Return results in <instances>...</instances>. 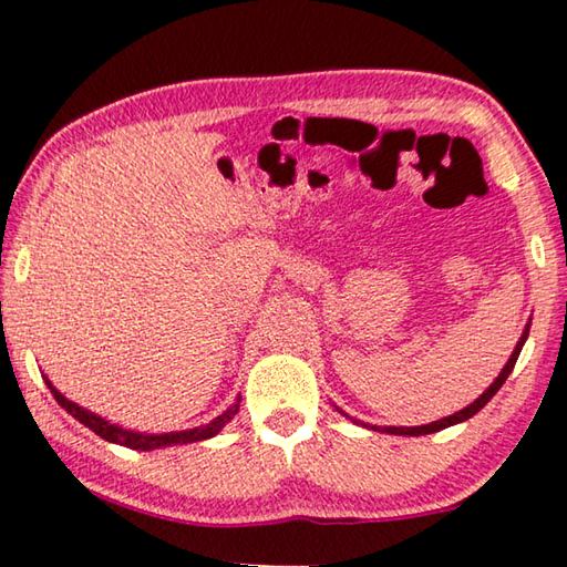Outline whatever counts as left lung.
<instances>
[{
    "label": "left lung",
    "mask_w": 567,
    "mask_h": 567,
    "mask_svg": "<svg viewBox=\"0 0 567 567\" xmlns=\"http://www.w3.org/2000/svg\"><path fill=\"white\" fill-rule=\"evenodd\" d=\"M527 332H530V322L525 324V330H523V334H520V340H517V344H515V350H513V354H511V360L505 362V368L501 370V375L495 378V382L491 388H487L483 395H480L475 402H470L467 408H463L460 412H455V415H447V417H443V420H435V422H430V425H417V427H375L372 425V430H380V433H390V435H412V437H417V435H430V433H437V430H445V427H450V425H457V422H465V420H470L475 415V412H480L483 410L487 402L493 400V395L497 390H501L503 385H505V380H507V375H511L513 372V368H515V362H517V354H520V350H523V344H525V340H527ZM340 410V408H338ZM342 412V410H340ZM344 415V412H342ZM358 422V420H354ZM364 425V422H362ZM364 427H370V425H364Z\"/></svg>",
    "instance_id": "left-lung-1"
}]
</instances>
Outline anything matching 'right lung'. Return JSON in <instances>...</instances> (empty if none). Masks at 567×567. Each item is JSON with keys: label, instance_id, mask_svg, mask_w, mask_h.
I'll list each match as a JSON object with an SVG mask.
<instances>
[{"label": "right lung", "instance_id": "1", "mask_svg": "<svg viewBox=\"0 0 567 567\" xmlns=\"http://www.w3.org/2000/svg\"><path fill=\"white\" fill-rule=\"evenodd\" d=\"M44 382H47V388L52 390L54 400L60 402V405L66 412H70L72 417L80 420L84 427H90L92 433H97L102 440H107V443H117V445L132 447V450H157V447H167V445H187V443H199V440L215 437L219 430H223L227 422L237 415V410H239V398H237L233 402V408H227L223 415L215 417L213 422H207V425H199V427H192V430H179V433H159V435H155V433H134V430L114 425V422L94 415V412L80 408L76 402L66 400L62 392L56 390L47 378H44Z\"/></svg>", "mask_w": 567, "mask_h": 567}]
</instances>
